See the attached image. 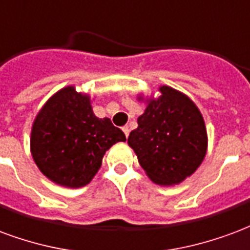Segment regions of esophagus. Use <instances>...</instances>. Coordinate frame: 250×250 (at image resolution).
Wrapping results in <instances>:
<instances>
[{"mask_svg":"<svg viewBox=\"0 0 250 250\" xmlns=\"http://www.w3.org/2000/svg\"><path fill=\"white\" fill-rule=\"evenodd\" d=\"M123 130H124V133H125V136H129V132H130V130H129V126H124L123 127Z\"/></svg>","mask_w":250,"mask_h":250,"instance_id":"1","label":"esophagus"}]
</instances>
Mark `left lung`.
Instances as JSON below:
<instances>
[{
    "instance_id": "8db88e82",
    "label": "left lung",
    "mask_w": 250,
    "mask_h": 250,
    "mask_svg": "<svg viewBox=\"0 0 250 250\" xmlns=\"http://www.w3.org/2000/svg\"><path fill=\"white\" fill-rule=\"evenodd\" d=\"M158 93L157 97L137 96L146 107L127 144L153 183L174 187L190 177L207 156V126L185 93L167 85L158 87Z\"/></svg>"
}]
</instances>
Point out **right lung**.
Segmentation results:
<instances>
[{
	"label": "right lung",
	"instance_id": "right-lung-1",
	"mask_svg": "<svg viewBox=\"0 0 250 250\" xmlns=\"http://www.w3.org/2000/svg\"><path fill=\"white\" fill-rule=\"evenodd\" d=\"M126 141L120 127L93 113L92 98L69 85L53 94L40 109L30 133V153L52 183L83 188L103 164L104 154Z\"/></svg>",
	"mask_w": 250,
	"mask_h": 250
}]
</instances>
